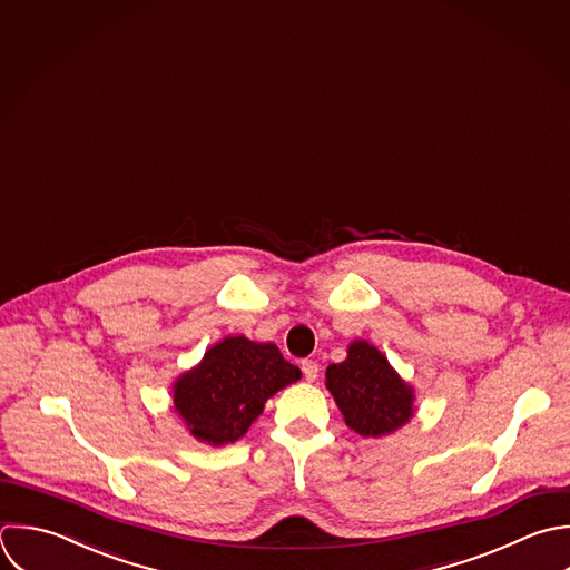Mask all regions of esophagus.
Returning a JSON list of instances; mask_svg holds the SVG:
<instances>
[{"mask_svg":"<svg viewBox=\"0 0 570 570\" xmlns=\"http://www.w3.org/2000/svg\"><path fill=\"white\" fill-rule=\"evenodd\" d=\"M302 373H304L306 382H315V380H317V373H320L317 362H313V360H304V362H302Z\"/></svg>","mask_w":570,"mask_h":570,"instance_id":"obj_1","label":"esophagus"}]
</instances>
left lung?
<instances>
[{
    "mask_svg": "<svg viewBox=\"0 0 570 570\" xmlns=\"http://www.w3.org/2000/svg\"><path fill=\"white\" fill-rule=\"evenodd\" d=\"M326 386L362 438L389 435L413 417V389L368 342H353L348 357L326 368Z\"/></svg>",
    "mask_w": 570,
    "mask_h": 570,
    "instance_id": "8db88e82",
    "label": "left lung"
}]
</instances>
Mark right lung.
I'll return each mask as SVG.
<instances>
[{
  "label": "right lung",
  "instance_id": "right-lung-1",
  "mask_svg": "<svg viewBox=\"0 0 570 570\" xmlns=\"http://www.w3.org/2000/svg\"><path fill=\"white\" fill-rule=\"evenodd\" d=\"M299 368L275 344L226 337L197 368L175 384V411L190 433L213 446L237 442L279 389L297 382Z\"/></svg>",
  "mask_w": 570,
  "mask_h": 570
}]
</instances>
